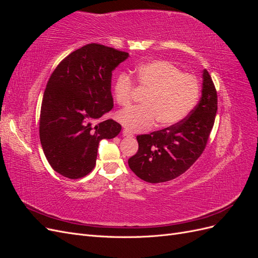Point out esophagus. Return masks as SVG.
Instances as JSON below:
<instances>
[{"label":"esophagus","mask_w":258,"mask_h":258,"mask_svg":"<svg viewBox=\"0 0 258 258\" xmlns=\"http://www.w3.org/2000/svg\"><path fill=\"white\" fill-rule=\"evenodd\" d=\"M122 135H123L124 137H132V136H134V135H132L131 132H130L129 130H127V129H123V130H122Z\"/></svg>","instance_id":"1"}]
</instances>
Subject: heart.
<instances>
[{"instance_id": "heart-1", "label": "heart", "mask_w": 258, "mask_h": 258, "mask_svg": "<svg viewBox=\"0 0 258 258\" xmlns=\"http://www.w3.org/2000/svg\"><path fill=\"white\" fill-rule=\"evenodd\" d=\"M137 82L148 92L144 105L131 106L117 114V120L132 132L151 129L159 120L163 127L182 121L196 105L199 82L191 74L182 73L176 66L165 60L146 62L137 69ZM134 82L120 74L114 84L116 102L126 106L131 102Z\"/></svg>"}]
</instances>
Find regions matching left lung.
<instances>
[{
	"mask_svg": "<svg viewBox=\"0 0 258 258\" xmlns=\"http://www.w3.org/2000/svg\"><path fill=\"white\" fill-rule=\"evenodd\" d=\"M216 111V90L205 69L197 106L173 126L138 136L139 150L128 160L130 169L148 183L168 182L183 174L205 151Z\"/></svg>",
	"mask_w": 258,
	"mask_h": 258,
	"instance_id": "obj_1",
	"label": "left lung"
}]
</instances>
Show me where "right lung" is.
<instances>
[{"label":"right lung","instance_id":"add662e5","mask_svg":"<svg viewBox=\"0 0 258 258\" xmlns=\"http://www.w3.org/2000/svg\"><path fill=\"white\" fill-rule=\"evenodd\" d=\"M128 52L87 44L54 69L44 91L40 140L51 168L69 178H81L96 166L99 142L113 139L121 126L113 119L96 123L113 108L112 72Z\"/></svg>","mask_w":258,"mask_h":258}]
</instances>
